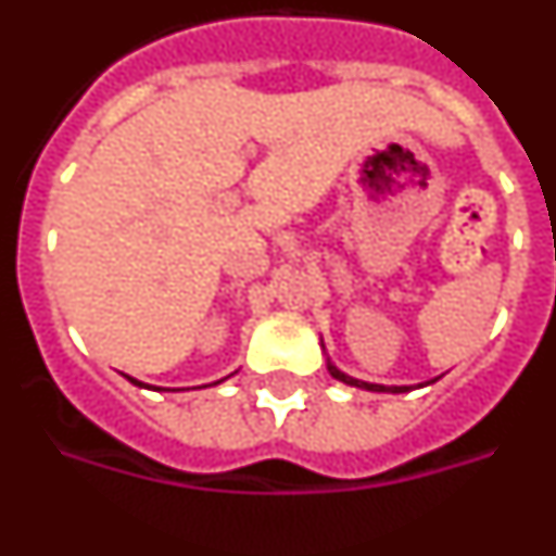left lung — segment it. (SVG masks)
I'll return each instance as SVG.
<instances>
[{
	"label": "left lung",
	"mask_w": 556,
	"mask_h": 556,
	"mask_svg": "<svg viewBox=\"0 0 556 556\" xmlns=\"http://www.w3.org/2000/svg\"><path fill=\"white\" fill-rule=\"evenodd\" d=\"M320 345H323V339H320ZM323 353H326V345H323ZM326 367H328V372L337 378V381H342V384H348V387H358V390H367V392H409V390H415V387H424V384L387 387V384H372V381H362V378H353V376H348V372L339 370V367L331 362V356H328V353H326ZM434 381H437V378H431V381H426V384H434Z\"/></svg>",
	"instance_id": "obj_1"
}]
</instances>
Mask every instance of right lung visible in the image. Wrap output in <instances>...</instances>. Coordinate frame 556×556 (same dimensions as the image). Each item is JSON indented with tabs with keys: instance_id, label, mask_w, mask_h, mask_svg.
I'll return each instance as SVG.
<instances>
[{
	"instance_id": "1",
	"label": "right lung",
	"mask_w": 556,
	"mask_h": 556,
	"mask_svg": "<svg viewBox=\"0 0 556 556\" xmlns=\"http://www.w3.org/2000/svg\"><path fill=\"white\" fill-rule=\"evenodd\" d=\"M230 376H233V372H230ZM127 381H130V384H136V387H147V390H159L161 392V387H150V384H144V381H136V378H130L127 376ZM225 378H219V381H214V384H223ZM214 384H205V387H214Z\"/></svg>"
}]
</instances>
